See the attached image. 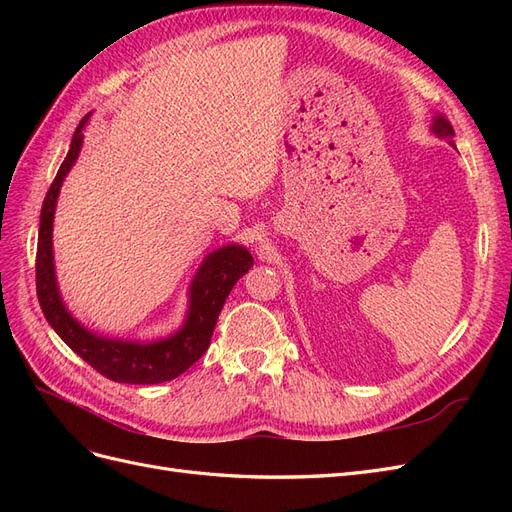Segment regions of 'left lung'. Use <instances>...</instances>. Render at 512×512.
I'll return each instance as SVG.
<instances>
[{
  "label": "left lung",
  "mask_w": 512,
  "mask_h": 512,
  "mask_svg": "<svg viewBox=\"0 0 512 512\" xmlns=\"http://www.w3.org/2000/svg\"><path fill=\"white\" fill-rule=\"evenodd\" d=\"M431 132L436 134L438 138H446L448 143H451L453 147H455V143H453V136H455V130H453V126L451 123H448V119H444L442 115H436V119H433V126H431Z\"/></svg>",
  "instance_id": "left-lung-1"
}]
</instances>
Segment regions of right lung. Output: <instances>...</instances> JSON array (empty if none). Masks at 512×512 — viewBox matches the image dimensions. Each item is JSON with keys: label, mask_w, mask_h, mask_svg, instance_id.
Masks as SVG:
<instances>
[{"label": "right lung", "mask_w": 512, "mask_h": 512, "mask_svg": "<svg viewBox=\"0 0 512 512\" xmlns=\"http://www.w3.org/2000/svg\"><path fill=\"white\" fill-rule=\"evenodd\" d=\"M87 121L89 115L74 130L68 156L61 162L57 177L42 203L36 252L38 301L44 318L49 320L55 333L104 378L126 384H160L181 376L207 352L226 297L239 277L250 271L254 258L237 243L211 252L192 280L188 316H185L183 327L173 335L156 339V342H128V339L102 337L76 322L61 301L57 286L53 262V218L61 183L81 153Z\"/></svg>", "instance_id": "add662e5"}]
</instances>
